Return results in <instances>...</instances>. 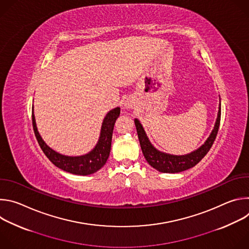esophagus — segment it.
I'll use <instances>...</instances> for the list:
<instances>
[{"mask_svg":"<svg viewBox=\"0 0 249 249\" xmlns=\"http://www.w3.org/2000/svg\"><path fill=\"white\" fill-rule=\"evenodd\" d=\"M127 104V103H126ZM127 106H128V107H129V104H127Z\"/></svg>","mask_w":249,"mask_h":249,"instance_id":"34e87169","label":"esophagus"}]
</instances>
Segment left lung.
<instances>
[{"mask_svg": "<svg viewBox=\"0 0 249 249\" xmlns=\"http://www.w3.org/2000/svg\"><path fill=\"white\" fill-rule=\"evenodd\" d=\"M220 122H221V103H220L218 118L214 127V130L212 131L210 137L205 142V144L202 147H200L198 150H196L195 152L189 155L172 156V155L160 153V151L156 150L150 143V141L143 127H142L141 123L139 122V120L135 119V125H136L137 134L140 141L141 149L144 154L146 160L149 162V164H151L157 170L160 172H166V173L180 172L195 166L207 155V153L210 151L213 144H214L215 139L219 131Z\"/></svg>", "mask_w": 249, "mask_h": 249, "instance_id": "obj_1", "label": "left lung"}]
</instances>
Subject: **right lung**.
<instances>
[{
    "label": "right lung",
    "mask_w": 249,
    "mask_h": 249,
    "mask_svg": "<svg viewBox=\"0 0 249 249\" xmlns=\"http://www.w3.org/2000/svg\"><path fill=\"white\" fill-rule=\"evenodd\" d=\"M32 112H33V108H32ZM119 114H120L119 107H116L107 113V115L105 116L102 123L98 143L90 153L82 157H67V156L60 155L55 151H53L52 149H50L44 143V141L42 140V138L40 137L37 131L33 113H32V126H33L35 137H36V140L38 142L41 150L53 164L70 173L78 174V175H89L100 169L105 164L106 160H107L110 154V149H111V139H112L114 123L117 117L119 116Z\"/></svg>",
    "instance_id": "obj_1"
}]
</instances>
